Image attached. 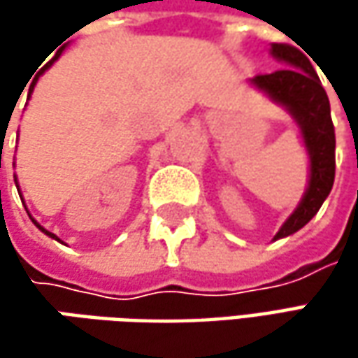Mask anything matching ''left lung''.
<instances>
[{"instance_id": "1", "label": "left lung", "mask_w": 358, "mask_h": 358, "mask_svg": "<svg viewBox=\"0 0 358 358\" xmlns=\"http://www.w3.org/2000/svg\"><path fill=\"white\" fill-rule=\"evenodd\" d=\"M271 55L287 67L255 76L251 83L293 115L301 127L310 163L309 187L293 215L275 235L273 241H277L305 227L329 197L335 183V127L327 91L307 55L289 43H273Z\"/></svg>"}]
</instances>
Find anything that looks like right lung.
<instances>
[{
    "mask_svg": "<svg viewBox=\"0 0 358 358\" xmlns=\"http://www.w3.org/2000/svg\"><path fill=\"white\" fill-rule=\"evenodd\" d=\"M59 55H62V53H57V55H55V57H53V59H51V62L48 63V65H45V67H43V69H41V71H39V73H37V76H35V79H34V83H31V90H29V95H31V91H34V87H35V83H37V77L41 76V73H43V71H45V69H48V67H51V63L55 62V59H57V57H59ZM15 185H17V179H15ZM21 197V195H20ZM31 221H34V225L37 229H39V231H43V233H45V235H49V237H51V239H55V241H59L57 239V237H55V235H53V233H49L48 229H43L41 227V225H39V223H37V221H35L34 217H31Z\"/></svg>",
    "mask_w": 358,
    "mask_h": 358,
    "instance_id": "obj_1",
    "label": "right lung"
}]
</instances>
